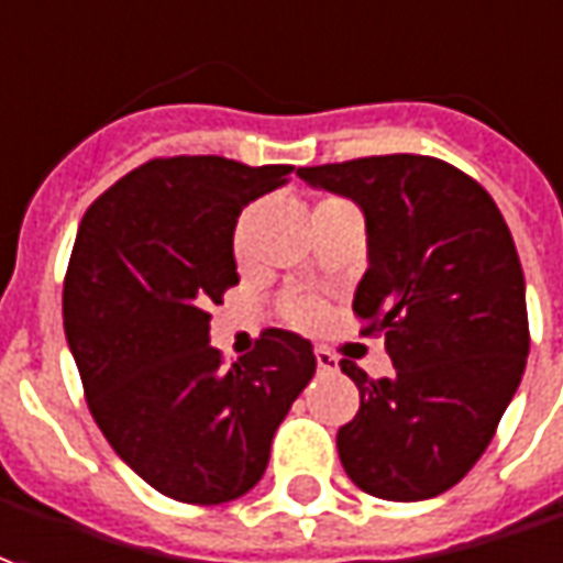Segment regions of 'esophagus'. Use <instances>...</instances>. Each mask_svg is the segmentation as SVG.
<instances>
[{
    "mask_svg": "<svg viewBox=\"0 0 563 563\" xmlns=\"http://www.w3.org/2000/svg\"><path fill=\"white\" fill-rule=\"evenodd\" d=\"M316 364H319L321 374H331V371H336V367H340L336 355H333V352H328V349H316Z\"/></svg>",
    "mask_w": 563,
    "mask_h": 563,
    "instance_id": "obj_1",
    "label": "esophagus"
}]
</instances>
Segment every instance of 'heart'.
<instances>
[{
    "label": "heart",
    "mask_w": 563,
    "mask_h": 563,
    "mask_svg": "<svg viewBox=\"0 0 563 563\" xmlns=\"http://www.w3.org/2000/svg\"><path fill=\"white\" fill-rule=\"evenodd\" d=\"M247 223H251V211L247 214L239 217V223H235V251L242 254L244 239H247ZM285 316H288L290 324H300V328H312V324H319L321 321V306L316 300H290L285 306Z\"/></svg>",
    "instance_id": "1"
}]
</instances>
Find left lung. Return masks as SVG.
Instances as JSON below:
<instances>
[{
	"label": "left lung",
	"mask_w": 563,
	"mask_h": 563,
	"mask_svg": "<svg viewBox=\"0 0 563 563\" xmlns=\"http://www.w3.org/2000/svg\"><path fill=\"white\" fill-rule=\"evenodd\" d=\"M364 211L367 273L352 309L383 333L393 377L340 367L362 393L336 432L364 494L417 503L463 482L525 374L530 331L521 260L482 184L432 156H367L297 170Z\"/></svg>",
	"instance_id": "1"
}]
</instances>
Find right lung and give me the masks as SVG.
<instances>
[{
  "mask_svg": "<svg viewBox=\"0 0 563 563\" xmlns=\"http://www.w3.org/2000/svg\"><path fill=\"white\" fill-rule=\"evenodd\" d=\"M290 170L153 158L81 217L64 282L69 352L112 451L170 499L220 506L247 494L316 374L297 333L263 331L232 367L208 336V306L239 285L235 220Z\"/></svg>",
  "mask_w": 563,
  "mask_h": 563,
  "instance_id": "obj_1",
  "label": "right lung"
}]
</instances>
